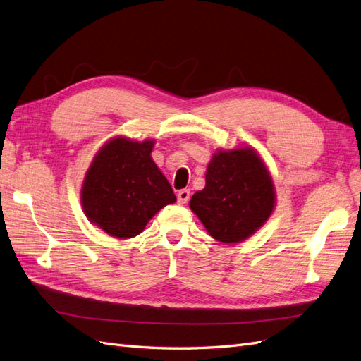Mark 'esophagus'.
<instances>
[{
    "label": "esophagus",
    "instance_id": "esophagus-1",
    "mask_svg": "<svg viewBox=\"0 0 361 361\" xmlns=\"http://www.w3.org/2000/svg\"><path fill=\"white\" fill-rule=\"evenodd\" d=\"M188 200H190V190H187V188L180 190V191L178 192V202H179L180 204H185Z\"/></svg>",
    "mask_w": 361,
    "mask_h": 361
}]
</instances>
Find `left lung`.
<instances>
[{"label": "left lung", "instance_id": "1", "mask_svg": "<svg viewBox=\"0 0 361 361\" xmlns=\"http://www.w3.org/2000/svg\"><path fill=\"white\" fill-rule=\"evenodd\" d=\"M204 178L207 185L191 197L190 208L217 241L246 240L274 212V180L253 149L214 153Z\"/></svg>", "mask_w": 361, "mask_h": 361}]
</instances>
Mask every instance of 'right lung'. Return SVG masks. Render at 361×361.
Listing matches in <instances>:
<instances>
[{
  "label": "right lung",
  "mask_w": 361,
  "mask_h": 361,
  "mask_svg": "<svg viewBox=\"0 0 361 361\" xmlns=\"http://www.w3.org/2000/svg\"><path fill=\"white\" fill-rule=\"evenodd\" d=\"M154 141L123 136L95 154L82 185V207L91 223L115 238L141 233L165 204L176 202L167 178L152 159Z\"/></svg>",
  "instance_id": "right-lung-1"
}]
</instances>
